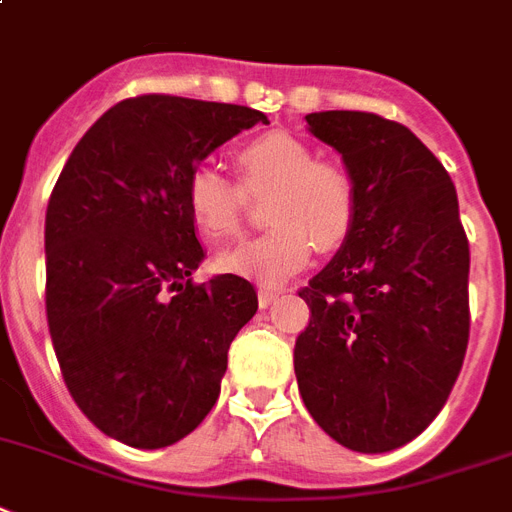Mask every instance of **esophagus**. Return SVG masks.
Here are the masks:
<instances>
[{
    "instance_id": "34e87169",
    "label": "esophagus",
    "mask_w": 512,
    "mask_h": 512,
    "mask_svg": "<svg viewBox=\"0 0 512 512\" xmlns=\"http://www.w3.org/2000/svg\"><path fill=\"white\" fill-rule=\"evenodd\" d=\"M277 290H272V287H259V306L266 308V306H272L274 301H277Z\"/></svg>"
}]
</instances>
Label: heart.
Segmentation results:
<instances>
[{
	"label": "heart",
	"instance_id": "b5f03b06",
	"mask_svg": "<svg viewBox=\"0 0 512 512\" xmlns=\"http://www.w3.org/2000/svg\"><path fill=\"white\" fill-rule=\"evenodd\" d=\"M238 180L201 164L190 172L185 204L206 243L235 238L243 227L246 196L272 190L266 201L269 230L217 259L219 269L277 285L301 272L314 248L332 251L356 222L358 193L350 172L316 159L306 141L287 133H264L235 154Z\"/></svg>",
	"mask_w": 512,
	"mask_h": 512
}]
</instances>
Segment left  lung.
Wrapping results in <instances>:
<instances>
[{"label":"left lung","mask_w":512,"mask_h":512,"mask_svg":"<svg viewBox=\"0 0 512 512\" xmlns=\"http://www.w3.org/2000/svg\"><path fill=\"white\" fill-rule=\"evenodd\" d=\"M358 193L353 230L298 290L293 363L308 413L356 453L411 442L447 403L468 345V238L437 156L371 112L306 114Z\"/></svg>","instance_id":"left-lung-1"}]
</instances>
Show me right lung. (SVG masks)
<instances>
[{"label":"right lung","instance_id":"add662e5","mask_svg":"<svg viewBox=\"0 0 512 512\" xmlns=\"http://www.w3.org/2000/svg\"><path fill=\"white\" fill-rule=\"evenodd\" d=\"M266 114L143 94L104 112L46 206V319L67 390L109 437L156 450L219 398L227 350L259 308L238 274L193 282L204 259L190 172Z\"/></svg>","mask_w":512,"mask_h":512}]
</instances>
